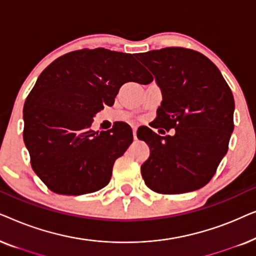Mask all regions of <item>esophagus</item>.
I'll return each instance as SVG.
<instances>
[{
    "label": "esophagus",
    "mask_w": 256,
    "mask_h": 256,
    "mask_svg": "<svg viewBox=\"0 0 256 256\" xmlns=\"http://www.w3.org/2000/svg\"><path fill=\"white\" fill-rule=\"evenodd\" d=\"M132 135H134V140H136L138 138H136V130H138V127H136V126H132Z\"/></svg>",
    "instance_id": "1"
}]
</instances>
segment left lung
<instances>
[{
	"label": "left lung",
	"instance_id": "1",
	"mask_svg": "<svg viewBox=\"0 0 256 256\" xmlns=\"http://www.w3.org/2000/svg\"><path fill=\"white\" fill-rule=\"evenodd\" d=\"M136 58L155 76L162 90L156 127L174 128L160 136L150 128L138 138L150 148L142 164L144 183L157 194H177L208 183L228 149L234 98L218 68L204 54L166 48Z\"/></svg>",
	"mask_w": 256,
	"mask_h": 256
}]
</instances>
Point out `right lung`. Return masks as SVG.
<instances>
[{"instance_id":"1","label":"right lung","mask_w":256,"mask_h":256,"mask_svg":"<svg viewBox=\"0 0 256 256\" xmlns=\"http://www.w3.org/2000/svg\"><path fill=\"white\" fill-rule=\"evenodd\" d=\"M152 76L130 54L78 50L52 62L38 76L23 108V138L31 166L51 191L79 196L106 186L115 160L132 142L127 124L100 132L93 118L113 106L124 84Z\"/></svg>"}]
</instances>
